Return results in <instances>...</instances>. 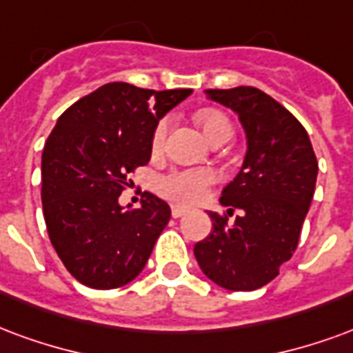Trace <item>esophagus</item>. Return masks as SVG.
I'll use <instances>...</instances> for the list:
<instances>
[{
  "instance_id": "esophagus-1",
  "label": "esophagus",
  "mask_w": 353,
  "mask_h": 353,
  "mask_svg": "<svg viewBox=\"0 0 353 353\" xmlns=\"http://www.w3.org/2000/svg\"><path fill=\"white\" fill-rule=\"evenodd\" d=\"M189 213V211L185 210V208H181V205H172V216L174 219H181V216H185Z\"/></svg>"
}]
</instances>
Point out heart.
Wrapping results in <instances>:
<instances>
[{"mask_svg": "<svg viewBox=\"0 0 353 353\" xmlns=\"http://www.w3.org/2000/svg\"><path fill=\"white\" fill-rule=\"evenodd\" d=\"M198 125L202 127L203 134L208 137L211 143L221 140V138H230V134H232V125H230L228 117L216 110L200 112ZM166 132H168V119H163L153 132V150L163 148ZM215 181L216 174L210 168L172 170L166 176L159 177L157 190L172 202L192 205V203L202 202L203 198L208 196L211 185Z\"/></svg>", "mask_w": 353, "mask_h": 353, "instance_id": "1", "label": "heart"}]
</instances>
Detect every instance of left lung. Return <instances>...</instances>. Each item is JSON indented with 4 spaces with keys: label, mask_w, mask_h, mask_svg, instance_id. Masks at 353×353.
<instances>
[{
    "label": "left lung",
    "mask_w": 353,
    "mask_h": 353,
    "mask_svg": "<svg viewBox=\"0 0 353 353\" xmlns=\"http://www.w3.org/2000/svg\"><path fill=\"white\" fill-rule=\"evenodd\" d=\"M210 101L239 117L247 153L237 176L221 192L234 223L208 211L211 234L194 245L203 275L226 290L250 292L271 283L288 262L314 196L318 163L307 130L263 91L239 85L205 90Z\"/></svg>",
    "instance_id": "left-lung-1"
}]
</instances>
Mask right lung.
Returning <instances> with one entry per match:
<instances>
[{
    "mask_svg": "<svg viewBox=\"0 0 353 353\" xmlns=\"http://www.w3.org/2000/svg\"><path fill=\"white\" fill-rule=\"evenodd\" d=\"M192 90L106 83L61 114L43 151V211L57 256L78 283L112 290L137 279L170 205L148 192L119 205L127 174L150 163L153 132Z\"/></svg>",
    "mask_w": 353,
    "mask_h": 353,
    "instance_id": "1",
    "label": "right lung"
}]
</instances>
